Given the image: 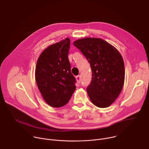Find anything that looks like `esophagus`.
<instances>
[{
  "label": "esophagus",
  "instance_id": "34e87169",
  "mask_svg": "<svg viewBox=\"0 0 149 149\" xmlns=\"http://www.w3.org/2000/svg\"><path fill=\"white\" fill-rule=\"evenodd\" d=\"M75 78H76V80H77L78 83H80L81 82V76L80 75H77L75 77Z\"/></svg>",
  "mask_w": 149,
  "mask_h": 149
}]
</instances>
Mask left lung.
Listing matches in <instances>:
<instances>
[{
    "instance_id": "obj_1",
    "label": "left lung",
    "mask_w": 149,
    "mask_h": 149,
    "mask_svg": "<svg viewBox=\"0 0 149 149\" xmlns=\"http://www.w3.org/2000/svg\"><path fill=\"white\" fill-rule=\"evenodd\" d=\"M90 63L92 80L87 88L95 106L106 108L119 96L124 85L125 68L118 51L105 40L86 38L73 42Z\"/></svg>"
}]
</instances>
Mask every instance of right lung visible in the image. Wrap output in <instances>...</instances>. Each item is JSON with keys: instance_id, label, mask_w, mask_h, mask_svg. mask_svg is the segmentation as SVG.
I'll list each match as a JSON object with an SVG mask.
<instances>
[{"instance_id": "1", "label": "right lung", "mask_w": 149, "mask_h": 149, "mask_svg": "<svg viewBox=\"0 0 149 149\" xmlns=\"http://www.w3.org/2000/svg\"><path fill=\"white\" fill-rule=\"evenodd\" d=\"M68 38L51 45L39 55L35 69V80L45 102L58 108L68 103L76 89L68 59Z\"/></svg>"}]
</instances>
